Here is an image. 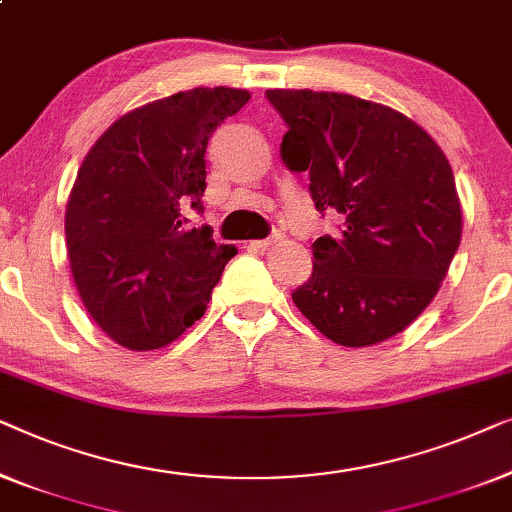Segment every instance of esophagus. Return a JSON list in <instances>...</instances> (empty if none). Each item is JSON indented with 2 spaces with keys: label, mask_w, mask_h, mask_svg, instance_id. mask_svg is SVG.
<instances>
[{
  "label": "esophagus",
  "mask_w": 512,
  "mask_h": 512,
  "mask_svg": "<svg viewBox=\"0 0 512 512\" xmlns=\"http://www.w3.org/2000/svg\"><path fill=\"white\" fill-rule=\"evenodd\" d=\"M280 239H283V236H280V234H271V236H269V239H259V241H248V243H246V246H248V248H253V250H269V248L273 246V243H278Z\"/></svg>",
  "instance_id": "obj_1"
}]
</instances>
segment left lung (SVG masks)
<instances>
[{"instance_id": "1", "label": "left lung", "mask_w": 512, "mask_h": 512, "mask_svg": "<svg viewBox=\"0 0 512 512\" xmlns=\"http://www.w3.org/2000/svg\"><path fill=\"white\" fill-rule=\"evenodd\" d=\"M266 99L287 125V169L308 171L320 213L343 215L341 232L313 243V273L292 301L345 348L387 341L431 304L462 241L448 157L390 106L313 90Z\"/></svg>"}]
</instances>
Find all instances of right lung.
Here are the masks:
<instances>
[{
  "label": "right lung",
  "mask_w": 512,
  "mask_h": 512,
  "mask_svg": "<svg viewBox=\"0 0 512 512\" xmlns=\"http://www.w3.org/2000/svg\"><path fill=\"white\" fill-rule=\"evenodd\" d=\"M248 99L236 88L176 92L122 115L85 155L64 215L71 276L122 348L176 341L236 255L208 225H187L185 211H204L208 139Z\"/></svg>",
  "instance_id": "obj_1"
}]
</instances>
